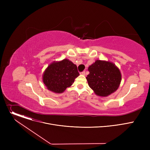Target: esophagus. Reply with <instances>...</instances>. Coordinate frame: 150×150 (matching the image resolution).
I'll list each match as a JSON object with an SVG mask.
<instances>
[{"label":"esophagus","mask_w":150,"mask_h":150,"mask_svg":"<svg viewBox=\"0 0 150 150\" xmlns=\"http://www.w3.org/2000/svg\"><path fill=\"white\" fill-rule=\"evenodd\" d=\"M80 75H86L85 71H83V72H80Z\"/></svg>","instance_id":"obj_1"}]
</instances>
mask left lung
<instances>
[{
	"label": "left lung",
	"instance_id": "8db88e82",
	"mask_svg": "<svg viewBox=\"0 0 150 150\" xmlns=\"http://www.w3.org/2000/svg\"><path fill=\"white\" fill-rule=\"evenodd\" d=\"M88 70L89 74L86 80L96 95L107 97L119 88L122 75L113 62L97 59L89 67Z\"/></svg>",
	"mask_w": 150,
	"mask_h": 150
}]
</instances>
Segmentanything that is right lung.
Masks as SVG:
<instances>
[{
	"mask_svg": "<svg viewBox=\"0 0 150 150\" xmlns=\"http://www.w3.org/2000/svg\"><path fill=\"white\" fill-rule=\"evenodd\" d=\"M80 75L75 64L68 59L53 61L46 68L42 75V81L47 89L61 93L72 85Z\"/></svg>",
	"mask_w": 150,
	"mask_h": 150,
	"instance_id": "1",
	"label": "right lung"
}]
</instances>
